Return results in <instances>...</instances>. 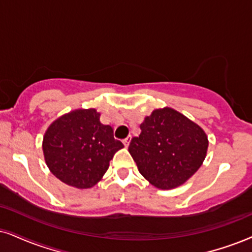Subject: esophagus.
<instances>
[{
	"instance_id": "obj_1",
	"label": "esophagus",
	"mask_w": 252,
	"mask_h": 252,
	"mask_svg": "<svg viewBox=\"0 0 252 252\" xmlns=\"http://www.w3.org/2000/svg\"><path fill=\"white\" fill-rule=\"evenodd\" d=\"M129 142H130V136L126 137V138L123 139V144H124V146H126V148H128V145H129Z\"/></svg>"
}]
</instances>
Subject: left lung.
<instances>
[{
	"label": "left lung",
	"instance_id": "left-lung-1",
	"mask_svg": "<svg viewBox=\"0 0 252 252\" xmlns=\"http://www.w3.org/2000/svg\"><path fill=\"white\" fill-rule=\"evenodd\" d=\"M208 138L196 123L172 108L156 109L141 124L129 152L141 174L160 189L183 185L201 166Z\"/></svg>",
	"mask_w": 252,
	"mask_h": 252
}]
</instances>
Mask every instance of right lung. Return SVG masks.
<instances>
[{
	"label": "right lung",
	"instance_id": "obj_1",
	"mask_svg": "<svg viewBox=\"0 0 252 252\" xmlns=\"http://www.w3.org/2000/svg\"><path fill=\"white\" fill-rule=\"evenodd\" d=\"M113 128L100 122L95 109H78L57 119L43 138L46 165L53 176L76 189H91L123 148Z\"/></svg>",
	"mask_w": 252,
	"mask_h": 252
}]
</instances>
